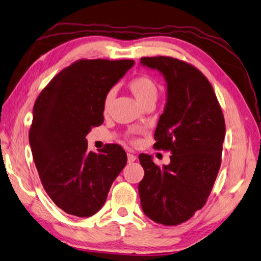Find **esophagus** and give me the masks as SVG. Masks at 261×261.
Instances as JSON below:
<instances>
[{
  "instance_id": "1",
  "label": "esophagus",
  "mask_w": 261,
  "mask_h": 261,
  "mask_svg": "<svg viewBox=\"0 0 261 261\" xmlns=\"http://www.w3.org/2000/svg\"><path fill=\"white\" fill-rule=\"evenodd\" d=\"M136 159H137L136 154L131 153V152L127 153V163H134V162H136Z\"/></svg>"
}]
</instances>
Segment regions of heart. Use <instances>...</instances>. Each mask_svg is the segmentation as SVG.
Returning <instances> with one entry per match:
<instances>
[{"label":"heart","mask_w":261,"mask_h":261,"mask_svg":"<svg viewBox=\"0 0 261 261\" xmlns=\"http://www.w3.org/2000/svg\"><path fill=\"white\" fill-rule=\"evenodd\" d=\"M129 88L130 91L134 93L136 98L139 101L142 105H146L149 102H156L159 88L157 83L149 76H138L136 79L131 80L129 82ZM115 95V90L111 88V90L105 94L104 101H103V112L108 113L111 108V104L113 102V98Z\"/></svg>","instance_id":"obj_1"}]
</instances>
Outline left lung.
I'll return each mask as SVG.
<instances>
[{
    "mask_svg": "<svg viewBox=\"0 0 261 261\" xmlns=\"http://www.w3.org/2000/svg\"><path fill=\"white\" fill-rule=\"evenodd\" d=\"M167 82V104L154 131L157 150L170 151V164L159 167L139 154L145 176L139 182L143 212L153 222H186L207 201L218 176L225 121L208 80L195 66L173 57H142Z\"/></svg>",
    "mask_w": 261,
    "mask_h": 261,
    "instance_id": "left-lung-1",
    "label": "left lung"
}]
</instances>
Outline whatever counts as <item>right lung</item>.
Listing matches in <instances>:
<instances>
[{
  "label": "right lung",
  "instance_id": "1",
  "mask_svg": "<svg viewBox=\"0 0 261 261\" xmlns=\"http://www.w3.org/2000/svg\"><path fill=\"white\" fill-rule=\"evenodd\" d=\"M134 65L131 59H80L36 99L29 131L33 160L48 196L70 215L95 214L126 164L121 146L92 152L85 137L103 123L105 94Z\"/></svg>",
  "mask_w": 261,
  "mask_h": 261
}]
</instances>
